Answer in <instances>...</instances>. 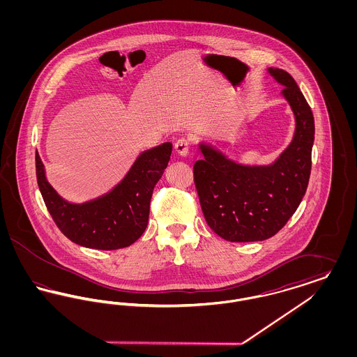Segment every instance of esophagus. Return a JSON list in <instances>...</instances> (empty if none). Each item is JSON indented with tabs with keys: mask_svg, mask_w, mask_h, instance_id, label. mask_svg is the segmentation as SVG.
Instances as JSON below:
<instances>
[{
	"mask_svg": "<svg viewBox=\"0 0 357 357\" xmlns=\"http://www.w3.org/2000/svg\"><path fill=\"white\" fill-rule=\"evenodd\" d=\"M174 149H175V153L181 156H186L188 153V149H190V140L187 137H181L175 142L174 144Z\"/></svg>",
	"mask_w": 357,
	"mask_h": 357,
	"instance_id": "obj_1",
	"label": "esophagus"
}]
</instances>
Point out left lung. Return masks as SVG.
Masks as SVG:
<instances>
[{"label": "left lung", "mask_w": 357, "mask_h": 357, "mask_svg": "<svg viewBox=\"0 0 357 357\" xmlns=\"http://www.w3.org/2000/svg\"><path fill=\"white\" fill-rule=\"evenodd\" d=\"M284 85L296 130L293 140L272 165L245 166L215 147L201 143L204 159L194 165V182L204 220L230 242L264 241L277 234L305 195L312 169L314 119L294 79L284 69L269 68Z\"/></svg>", "instance_id": "obj_1"}]
</instances>
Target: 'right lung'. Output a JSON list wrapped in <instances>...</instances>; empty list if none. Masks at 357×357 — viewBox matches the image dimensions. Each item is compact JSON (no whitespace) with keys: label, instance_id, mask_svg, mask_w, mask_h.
Here are the masks:
<instances>
[{"label":"right lung","instance_id":"add662e5","mask_svg":"<svg viewBox=\"0 0 357 357\" xmlns=\"http://www.w3.org/2000/svg\"><path fill=\"white\" fill-rule=\"evenodd\" d=\"M171 151L169 142L143 151L120 183L84 204H70L56 192L38 153L37 183L53 221L66 237L89 249L116 250L132 245L144 233L153 187L169 165Z\"/></svg>","mask_w":357,"mask_h":357}]
</instances>
